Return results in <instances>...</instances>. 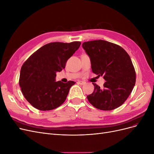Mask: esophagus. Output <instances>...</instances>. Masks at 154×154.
Segmentation results:
<instances>
[{"instance_id": "obj_1", "label": "esophagus", "mask_w": 154, "mask_h": 154, "mask_svg": "<svg viewBox=\"0 0 154 154\" xmlns=\"http://www.w3.org/2000/svg\"><path fill=\"white\" fill-rule=\"evenodd\" d=\"M78 84H80V85H84L85 83V82H83V81H81V80H79V81H78V82H77Z\"/></svg>"}]
</instances>
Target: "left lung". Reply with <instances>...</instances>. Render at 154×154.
<instances>
[{
  "label": "left lung",
  "instance_id": "obj_1",
  "mask_svg": "<svg viewBox=\"0 0 154 154\" xmlns=\"http://www.w3.org/2000/svg\"><path fill=\"white\" fill-rule=\"evenodd\" d=\"M92 71L106 81L103 87L93 83L94 92L87 96L97 109L111 110L127 100L136 83V71L130 56L121 46L103 40L83 42Z\"/></svg>",
  "mask_w": 154,
  "mask_h": 154
}]
</instances>
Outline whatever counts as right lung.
Here are the masks:
<instances>
[{"label": "right lung", "instance_id": "obj_1", "mask_svg": "<svg viewBox=\"0 0 154 154\" xmlns=\"http://www.w3.org/2000/svg\"><path fill=\"white\" fill-rule=\"evenodd\" d=\"M80 45V42L45 44L22 65L19 85L23 95L32 106L40 110H50L66 101L75 82H56V72L65 68L67 60Z\"/></svg>", "mask_w": 154, "mask_h": 154}]
</instances>
